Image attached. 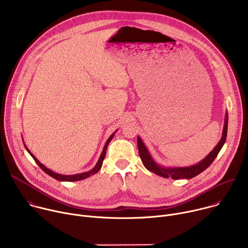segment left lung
I'll return each instance as SVG.
<instances>
[{
    "label": "left lung",
    "instance_id": "8db88e82",
    "mask_svg": "<svg viewBox=\"0 0 248 248\" xmlns=\"http://www.w3.org/2000/svg\"><path fill=\"white\" fill-rule=\"evenodd\" d=\"M228 115H226V121H225V126H224V130H223V136L222 139L220 140V142L217 144V146L214 148V150L212 151L204 160H202L200 163H198L197 165L191 166V167H186V168H163L158 166L153 159L151 158L150 154L148 153L146 147L144 146L142 140L140 139V137H137V146H138V153L139 156L141 158V161H142L144 167L158 174L163 176V178H170L172 180H181V179H192L194 176H196L197 174H199L200 172H202L203 170H205L213 161L216 159V157L218 156L220 150L222 149L223 145L226 142V138H227V132H228Z\"/></svg>",
    "mask_w": 248,
    "mask_h": 248
}]
</instances>
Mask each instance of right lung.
<instances>
[{"label":"right lung","instance_id":"right-lung-1","mask_svg":"<svg viewBox=\"0 0 248 248\" xmlns=\"http://www.w3.org/2000/svg\"><path fill=\"white\" fill-rule=\"evenodd\" d=\"M114 134H115V133H114ZM114 134H112V135L109 137V139L107 140V142H106V144H105V146H104V149H103V152H102V154H101V156H100V158H99V160H98L96 166H95L91 170H89V171H87V172H82V173L74 174V175H64V174H60V173H56V172L52 171L51 170H49V169H47L46 167H44L36 158H35V157L29 152L28 149H27V151H28L29 154L32 156V158L34 159V161L37 163V165H38L47 174H49L50 176H52V178H54L55 180H58V181H61V182H78V181H81V180H84V179L89 178L90 175L96 173V172L101 169L102 164H103V161H104V158H105V156H106V151H107L108 144H109L110 141L112 140V138L114 137ZM25 148H26V147H25Z\"/></svg>","mask_w":248,"mask_h":248}]
</instances>
